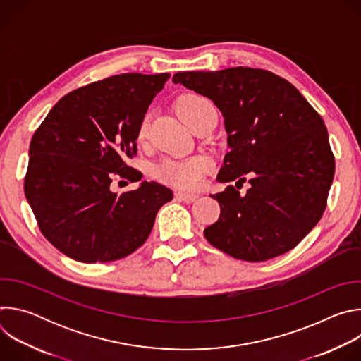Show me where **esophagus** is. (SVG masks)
Wrapping results in <instances>:
<instances>
[{"label":"esophagus","instance_id":"obj_1","mask_svg":"<svg viewBox=\"0 0 361 361\" xmlns=\"http://www.w3.org/2000/svg\"><path fill=\"white\" fill-rule=\"evenodd\" d=\"M176 197H177V200L184 201V202H194L198 198L197 194H190V192H184V191H177Z\"/></svg>","mask_w":361,"mask_h":361}]
</instances>
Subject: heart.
Masks as SVG:
<instances>
[{
    "label": "heart",
    "mask_w": 361,
    "mask_h": 361,
    "mask_svg": "<svg viewBox=\"0 0 361 361\" xmlns=\"http://www.w3.org/2000/svg\"><path fill=\"white\" fill-rule=\"evenodd\" d=\"M210 106V101L200 95H184L180 98L177 110L181 118L188 124L191 116L200 109ZM149 127V114H145L140 121L137 138L145 140ZM213 169V161L207 156H194L190 159H169L157 167V176L169 184L180 188H195L198 187L204 176Z\"/></svg>",
    "instance_id": "b5f03b06"
}]
</instances>
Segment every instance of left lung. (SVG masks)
I'll list each match as a JSON object with an SVG mask.
<instances>
[{
  "label": "left lung",
  "mask_w": 361,
  "mask_h": 361,
  "mask_svg": "<svg viewBox=\"0 0 361 361\" xmlns=\"http://www.w3.org/2000/svg\"><path fill=\"white\" fill-rule=\"evenodd\" d=\"M173 82L210 98L224 117L230 151L217 180L237 187L251 177L244 195L233 185L212 195L221 213L205 238L251 263L294 248L320 221L334 177L320 114L293 84L260 68L184 71Z\"/></svg>",
  "instance_id": "obj_1"
}]
</instances>
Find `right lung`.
<instances>
[{
    "instance_id": "obj_1",
    "label": "right lung",
    "mask_w": 361,
    "mask_h": 361,
    "mask_svg": "<svg viewBox=\"0 0 361 361\" xmlns=\"http://www.w3.org/2000/svg\"><path fill=\"white\" fill-rule=\"evenodd\" d=\"M169 78L127 73L77 88L34 133L25 197L44 237L70 259L107 263L127 257L173 200V191L156 181L111 191L116 178H142L126 160L137 154L140 121Z\"/></svg>"
}]
</instances>
